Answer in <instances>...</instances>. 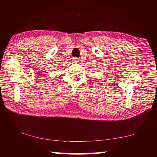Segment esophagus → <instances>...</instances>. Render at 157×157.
Here are the masks:
<instances>
[{
    "instance_id": "34e87169",
    "label": "esophagus",
    "mask_w": 157,
    "mask_h": 157,
    "mask_svg": "<svg viewBox=\"0 0 157 157\" xmlns=\"http://www.w3.org/2000/svg\"><path fill=\"white\" fill-rule=\"evenodd\" d=\"M73 60V63H77V62H78V59H77V58H74Z\"/></svg>"
}]
</instances>
